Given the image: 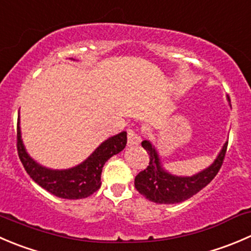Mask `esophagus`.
I'll return each instance as SVG.
<instances>
[{
    "instance_id": "esophagus-1",
    "label": "esophagus",
    "mask_w": 251,
    "mask_h": 251,
    "mask_svg": "<svg viewBox=\"0 0 251 251\" xmlns=\"http://www.w3.org/2000/svg\"><path fill=\"white\" fill-rule=\"evenodd\" d=\"M141 143V136L133 128H130L127 131V145L128 146H137Z\"/></svg>"
}]
</instances>
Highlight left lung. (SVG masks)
<instances>
[{"mask_svg":"<svg viewBox=\"0 0 251 251\" xmlns=\"http://www.w3.org/2000/svg\"><path fill=\"white\" fill-rule=\"evenodd\" d=\"M228 101L230 103L229 98ZM228 142L223 145L217 158L206 169L191 175V176H177L170 174L164 169L160 162L159 154L151 141H142V147L150 155V165L138 173L135 177V187L141 195L150 201L163 205L179 203L193 198L195 194L202 190L206 185L212 181L222 167Z\"/></svg>","mask_w":251,"mask_h":251,"instance_id":"left-lung-1","label":"left lung"}]
</instances>
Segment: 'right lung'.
<instances>
[{"label":"right lung","instance_id":"right-lung-1","mask_svg":"<svg viewBox=\"0 0 251 251\" xmlns=\"http://www.w3.org/2000/svg\"><path fill=\"white\" fill-rule=\"evenodd\" d=\"M127 133L125 131L109 137L94 150L86 160L69 169H50L39 164L26 152L22 141V132L17 127V150L19 159L29 176L52 195L67 200H78L91 196L100 187L101 170L109 158L125 148Z\"/></svg>","mask_w":251,"mask_h":251}]
</instances>
